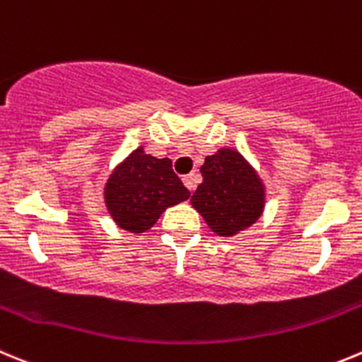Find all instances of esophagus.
I'll return each instance as SVG.
<instances>
[{
    "label": "esophagus",
    "instance_id": "34e87169",
    "mask_svg": "<svg viewBox=\"0 0 362 362\" xmlns=\"http://www.w3.org/2000/svg\"><path fill=\"white\" fill-rule=\"evenodd\" d=\"M182 180H184V184H185V187L189 189V191H194V189H197V184H198V175L197 173H191V175H185L184 178H182Z\"/></svg>",
    "mask_w": 362,
    "mask_h": 362
}]
</instances>
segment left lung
Segmentation results:
<instances>
[{
	"instance_id": "1",
	"label": "left lung",
	"mask_w": 362,
	"mask_h": 362,
	"mask_svg": "<svg viewBox=\"0 0 362 362\" xmlns=\"http://www.w3.org/2000/svg\"><path fill=\"white\" fill-rule=\"evenodd\" d=\"M204 182L191 197L192 207L218 235H234L257 221L264 209V185L235 150L205 157Z\"/></svg>"
}]
</instances>
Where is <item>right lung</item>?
I'll return each mask as SVG.
<instances>
[{"label":"right lung","instance_id":"add662e5","mask_svg":"<svg viewBox=\"0 0 362 362\" xmlns=\"http://www.w3.org/2000/svg\"><path fill=\"white\" fill-rule=\"evenodd\" d=\"M187 191L170 158H157L137 148L117 165L105 185V204L121 228L134 234L148 230L171 205L187 200Z\"/></svg>","mask_w":362,"mask_h":362}]
</instances>
